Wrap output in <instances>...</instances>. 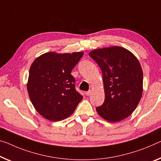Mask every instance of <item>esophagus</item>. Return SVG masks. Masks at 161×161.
Returning a JSON list of instances; mask_svg holds the SVG:
<instances>
[{
    "mask_svg": "<svg viewBox=\"0 0 161 161\" xmlns=\"http://www.w3.org/2000/svg\"><path fill=\"white\" fill-rule=\"evenodd\" d=\"M91 94V91H87V92H86V95L87 96H89Z\"/></svg>",
    "mask_w": 161,
    "mask_h": 161,
    "instance_id": "obj_1",
    "label": "esophagus"
}]
</instances>
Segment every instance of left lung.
<instances>
[{
    "label": "left lung",
    "mask_w": 161,
    "mask_h": 161,
    "mask_svg": "<svg viewBox=\"0 0 161 161\" xmlns=\"http://www.w3.org/2000/svg\"><path fill=\"white\" fill-rule=\"evenodd\" d=\"M103 73L104 102L96 108L101 117L118 122L135 110L143 91V73L133 53L118 46L96 49L89 53Z\"/></svg>",
    "instance_id": "obj_1"
}]
</instances>
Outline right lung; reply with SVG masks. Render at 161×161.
Instances as JSON below:
<instances>
[{"mask_svg":"<svg viewBox=\"0 0 161 161\" xmlns=\"http://www.w3.org/2000/svg\"><path fill=\"white\" fill-rule=\"evenodd\" d=\"M83 55V52L39 56L29 69L27 91L37 112L52 122L63 120L72 114L83 96L75 88L71 71Z\"/></svg>","mask_w":161,"mask_h":161,"instance_id":"obj_1","label":"right lung"}]
</instances>
